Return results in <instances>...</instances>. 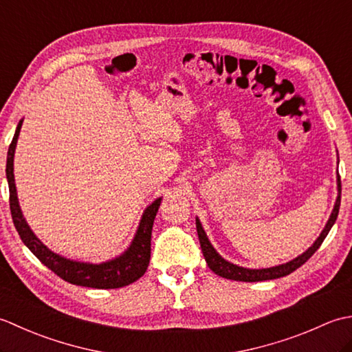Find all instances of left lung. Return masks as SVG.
I'll return each mask as SVG.
<instances>
[{
  "label": "left lung",
  "mask_w": 352,
  "mask_h": 352,
  "mask_svg": "<svg viewBox=\"0 0 352 352\" xmlns=\"http://www.w3.org/2000/svg\"><path fill=\"white\" fill-rule=\"evenodd\" d=\"M338 163H339V157H338ZM340 193H342V186H340V175L338 170V198H336V203L333 207V212L328 218L324 230L320 231L319 237L316 239L313 245L309 250H305L301 256L295 257L294 260L287 261V263H283L278 266H272V267H263V269H250V267H243L231 263V261L223 258L221 254L214 250V246L208 241V237L206 234V231L203 228V223L198 218L197 219V231H198V237H199V243H201V250H203V256L207 261V266L212 269V271L222 276V278L227 280H234V281H245V283H256V281H266V280H275V278H281V276H286L296 271L298 267L302 266L305 261H307L313 254L318 251L320 243L324 242V239L327 234L330 233L331 227L334 226L336 219H338L339 214V207H340Z\"/></svg>",
  "instance_id": "8db88e82"
}]
</instances>
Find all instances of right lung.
Segmentation results:
<instances>
[{
  "label": "right lung",
  "instance_id": "add662e5",
  "mask_svg": "<svg viewBox=\"0 0 352 352\" xmlns=\"http://www.w3.org/2000/svg\"><path fill=\"white\" fill-rule=\"evenodd\" d=\"M22 122H24V119H21L18 122L16 131H14L13 140L9 146V153H7L6 164V177L10 192L12 219L22 242L52 272L57 274L65 281L77 284V286L94 289H118L129 286V284L139 280L146 272L149 258H151V231L155 214L159 212L162 203V197L154 199L145 208L144 213H142L136 234H134L129 248L115 258L101 261V263H89V261L66 258L60 256V254L51 251L47 245L41 242V239L33 233V230L27 223L21 210L16 184H14L13 159Z\"/></svg>",
  "mask_w": 352,
  "mask_h": 352
}]
</instances>
